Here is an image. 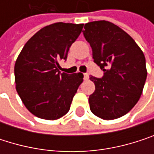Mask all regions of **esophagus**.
Returning <instances> with one entry per match:
<instances>
[{"label": "esophagus", "instance_id": "obj_1", "mask_svg": "<svg viewBox=\"0 0 154 154\" xmlns=\"http://www.w3.org/2000/svg\"><path fill=\"white\" fill-rule=\"evenodd\" d=\"M84 78H85V80H87V79L89 78V75H88L87 73L84 74Z\"/></svg>", "mask_w": 154, "mask_h": 154}]
</instances>
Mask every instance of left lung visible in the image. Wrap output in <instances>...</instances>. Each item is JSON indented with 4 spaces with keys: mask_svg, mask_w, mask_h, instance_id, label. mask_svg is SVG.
Wrapping results in <instances>:
<instances>
[{
    "mask_svg": "<svg viewBox=\"0 0 154 154\" xmlns=\"http://www.w3.org/2000/svg\"><path fill=\"white\" fill-rule=\"evenodd\" d=\"M84 28L94 61L104 71L102 78L90 77L95 85L88 100L90 109L104 120L120 118L132 109L143 93L147 77L143 52L128 33L111 22L93 21Z\"/></svg>",
    "mask_w": 154,
    "mask_h": 154,
    "instance_id": "obj_1",
    "label": "left lung"
}]
</instances>
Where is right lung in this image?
Here are the masks:
<instances>
[{
	"label": "right lung",
	"mask_w": 154,
	"mask_h": 154,
	"mask_svg": "<svg viewBox=\"0 0 154 154\" xmlns=\"http://www.w3.org/2000/svg\"><path fill=\"white\" fill-rule=\"evenodd\" d=\"M83 26L58 22L43 27L16 60V90L26 108L40 119L55 120L67 114L83 82L82 73L69 75L59 69V62L67 59Z\"/></svg>",
	"instance_id": "add662e5"
}]
</instances>
